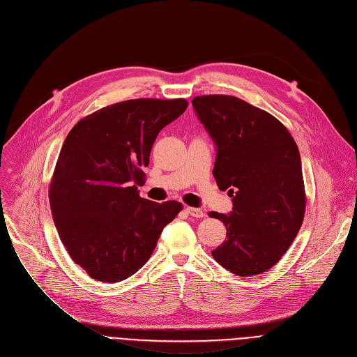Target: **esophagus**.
<instances>
[{
    "label": "esophagus",
    "mask_w": 357,
    "mask_h": 357,
    "mask_svg": "<svg viewBox=\"0 0 357 357\" xmlns=\"http://www.w3.org/2000/svg\"><path fill=\"white\" fill-rule=\"evenodd\" d=\"M186 213L195 218H202L205 215V213L201 208H192V207H186Z\"/></svg>",
    "instance_id": "obj_1"
}]
</instances>
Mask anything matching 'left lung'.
Returning a JSON list of instances; mask_svg holds the SVG:
<instances>
[{"label": "left lung", "instance_id": "left-lung-1", "mask_svg": "<svg viewBox=\"0 0 357 357\" xmlns=\"http://www.w3.org/2000/svg\"><path fill=\"white\" fill-rule=\"evenodd\" d=\"M192 107L215 144L218 188L233 198L229 214L210 213L227 229L213 256L238 276L266 272L292 245L304 220L298 146L282 123L240 98L195 97Z\"/></svg>", "mask_w": 357, "mask_h": 357}]
</instances>
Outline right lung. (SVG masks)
<instances>
[{"mask_svg": "<svg viewBox=\"0 0 357 357\" xmlns=\"http://www.w3.org/2000/svg\"><path fill=\"white\" fill-rule=\"evenodd\" d=\"M185 100H128L75 124L56 163L49 201L54 226L75 264L101 282L135 275L182 204L140 198L150 150Z\"/></svg>", "mask_w": 357, "mask_h": 357, "instance_id": "1", "label": "right lung"}]
</instances>
